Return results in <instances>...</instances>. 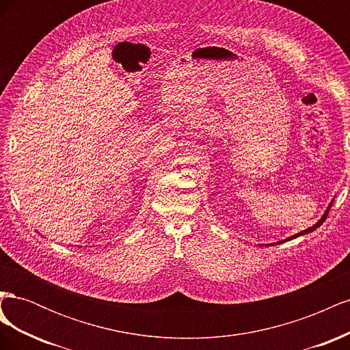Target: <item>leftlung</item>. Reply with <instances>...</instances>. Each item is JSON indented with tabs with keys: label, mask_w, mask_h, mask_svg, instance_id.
Instances as JSON below:
<instances>
[{
	"label": "left lung",
	"mask_w": 350,
	"mask_h": 350,
	"mask_svg": "<svg viewBox=\"0 0 350 350\" xmlns=\"http://www.w3.org/2000/svg\"><path fill=\"white\" fill-rule=\"evenodd\" d=\"M330 207H332V203H330V206H328V208L325 210V213H324V216L317 221V224L314 225V226H311V228H308V229H305V230H302V232H299V234H296V235H293V237H291L289 239H293V238H298L299 235H304V234H310V232H312V230H315L319 226H321V224H324V220L327 219V215H328V210H330ZM289 239H286V241H289ZM278 243H282V242H278Z\"/></svg>",
	"instance_id": "obj_1"
}]
</instances>
